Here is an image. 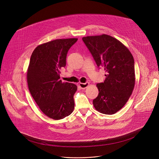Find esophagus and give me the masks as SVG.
<instances>
[{
    "instance_id": "obj_1",
    "label": "esophagus",
    "mask_w": 159,
    "mask_h": 159,
    "mask_svg": "<svg viewBox=\"0 0 159 159\" xmlns=\"http://www.w3.org/2000/svg\"><path fill=\"white\" fill-rule=\"evenodd\" d=\"M89 85V83H79V86L80 88L81 89H86L88 86Z\"/></svg>"
}]
</instances>
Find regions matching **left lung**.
Returning a JSON list of instances; mask_svg holds the SVG:
<instances>
[{
  "label": "left lung",
  "mask_w": 159,
  "mask_h": 159,
  "mask_svg": "<svg viewBox=\"0 0 159 159\" xmlns=\"http://www.w3.org/2000/svg\"><path fill=\"white\" fill-rule=\"evenodd\" d=\"M98 67L107 74L103 83L97 84L98 95L93 100L98 112L113 114L129 99L135 83L134 59L129 49L113 37L102 34L83 38Z\"/></svg>",
  "instance_id": "left-lung-1"
}]
</instances>
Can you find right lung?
I'll use <instances>...</instances> for the list:
<instances>
[{"label": "right lung", "instance_id": "right-lung-1", "mask_svg": "<svg viewBox=\"0 0 159 159\" xmlns=\"http://www.w3.org/2000/svg\"><path fill=\"white\" fill-rule=\"evenodd\" d=\"M78 39H57L37 46L30 59L27 81L31 95L48 117L62 119L75 108L76 85L62 83L60 69L66 66L69 49Z\"/></svg>", "mask_w": 159, "mask_h": 159}]
</instances>
